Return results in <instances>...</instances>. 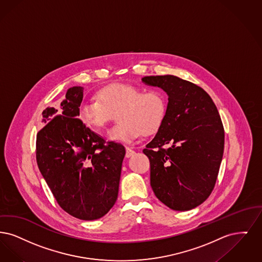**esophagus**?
<instances>
[{
	"instance_id": "1",
	"label": "esophagus",
	"mask_w": 262,
	"mask_h": 262,
	"mask_svg": "<svg viewBox=\"0 0 262 262\" xmlns=\"http://www.w3.org/2000/svg\"><path fill=\"white\" fill-rule=\"evenodd\" d=\"M134 154H135V151H134L132 148H129V147H126V158H130V157H132V156H134Z\"/></svg>"
}]
</instances>
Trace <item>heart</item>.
Here are the masks:
<instances>
[{"label": "heart", "instance_id": "b5f03b06", "mask_svg": "<svg viewBox=\"0 0 262 262\" xmlns=\"http://www.w3.org/2000/svg\"><path fill=\"white\" fill-rule=\"evenodd\" d=\"M167 100L159 89L131 84H112L97 94V101L80 104L77 116L81 122L101 129L117 114L118 123L106 132L110 141L130 144L142 134L150 135L160 129L166 114Z\"/></svg>", "mask_w": 262, "mask_h": 262}]
</instances>
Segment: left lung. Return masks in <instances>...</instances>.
Wrapping results in <instances>:
<instances>
[{"mask_svg": "<svg viewBox=\"0 0 262 262\" xmlns=\"http://www.w3.org/2000/svg\"><path fill=\"white\" fill-rule=\"evenodd\" d=\"M142 81L168 96L164 121L143 150L151 189L173 210L193 209L212 192L223 157L224 128L216 105L203 88L174 75Z\"/></svg>", "mask_w": 262, "mask_h": 262, "instance_id": "8db88e82", "label": "left lung"}]
</instances>
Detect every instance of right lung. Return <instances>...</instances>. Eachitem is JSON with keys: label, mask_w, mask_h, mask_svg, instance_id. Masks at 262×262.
Returning <instances> with one entry per match:
<instances>
[{"label": "right lung", "mask_w": 262, "mask_h": 262, "mask_svg": "<svg viewBox=\"0 0 262 262\" xmlns=\"http://www.w3.org/2000/svg\"><path fill=\"white\" fill-rule=\"evenodd\" d=\"M83 87L69 88L60 105L42 113L36 139L39 170L57 204L81 220L105 215L118 194L125 148L104 140L77 117Z\"/></svg>", "instance_id": "obj_1"}]
</instances>
